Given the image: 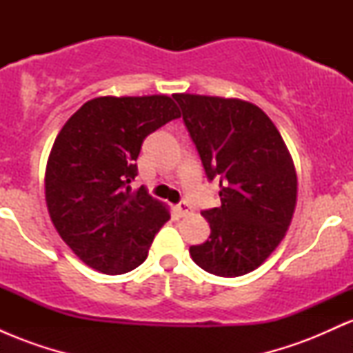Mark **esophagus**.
I'll use <instances>...</instances> for the list:
<instances>
[{
    "label": "esophagus",
    "mask_w": 353,
    "mask_h": 353,
    "mask_svg": "<svg viewBox=\"0 0 353 353\" xmlns=\"http://www.w3.org/2000/svg\"><path fill=\"white\" fill-rule=\"evenodd\" d=\"M176 209H177V212H179L181 217H185V216H189V214H190V205L185 201L179 202Z\"/></svg>",
    "instance_id": "obj_1"
}]
</instances>
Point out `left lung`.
Masks as SVG:
<instances>
[{
  "mask_svg": "<svg viewBox=\"0 0 353 353\" xmlns=\"http://www.w3.org/2000/svg\"><path fill=\"white\" fill-rule=\"evenodd\" d=\"M221 205L202 210L210 236L192 261L219 277L252 272L281 244L297 199V176L281 132L261 108L241 99L174 94Z\"/></svg>",
  "mask_w": 353,
  "mask_h": 353,
  "instance_id": "1",
  "label": "left lung"
}]
</instances>
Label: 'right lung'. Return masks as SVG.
<instances>
[{"label":"right lung","mask_w":353,"mask_h":353,"mask_svg":"<svg viewBox=\"0 0 353 353\" xmlns=\"http://www.w3.org/2000/svg\"><path fill=\"white\" fill-rule=\"evenodd\" d=\"M181 117L168 96L96 98L63 125L48 159L46 204L61 239L84 264L125 274L145 261L168 209L131 189L151 132Z\"/></svg>","instance_id":"add662e5"}]
</instances>
